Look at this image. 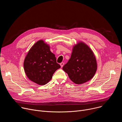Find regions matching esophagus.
<instances>
[{
    "label": "esophagus",
    "instance_id": "34e87169",
    "mask_svg": "<svg viewBox=\"0 0 122 122\" xmlns=\"http://www.w3.org/2000/svg\"><path fill=\"white\" fill-rule=\"evenodd\" d=\"M60 66H61V67H62L64 65V63L63 62H62V63H60Z\"/></svg>",
    "mask_w": 122,
    "mask_h": 122
}]
</instances>
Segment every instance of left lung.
<instances>
[{
    "label": "left lung",
    "instance_id": "8db88e82",
    "mask_svg": "<svg viewBox=\"0 0 122 122\" xmlns=\"http://www.w3.org/2000/svg\"><path fill=\"white\" fill-rule=\"evenodd\" d=\"M97 69V61L93 51L82 42L73 47L71 58L63 67L69 78L76 84L91 80Z\"/></svg>",
    "mask_w": 122,
    "mask_h": 122
}]
</instances>
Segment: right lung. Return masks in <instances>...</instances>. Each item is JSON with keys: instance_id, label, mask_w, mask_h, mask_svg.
I'll return each mask as SVG.
<instances>
[{"instance_id": "1", "label": "right lung", "mask_w": 122, "mask_h": 122, "mask_svg": "<svg viewBox=\"0 0 122 122\" xmlns=\"http://www.w3.org/2000/svg\"><path fill=\"white\" fill-rule=\"evenodd\" d=\"M25 73L29 80L39 85H45L61 66L49 46L40 40L29 51L24 63Z\"/></svg>"}]
</instances>
